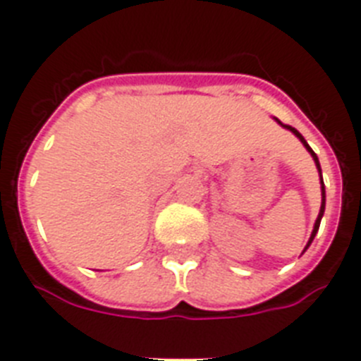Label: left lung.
I'll return each instance as SVG.
<instances>
[{
    "instance_id": "obj_1",
    "label": "left lung",
    "mask_w": 361,
    "mask_h": 361,
    "mask_svg": "<svg viewBox=\"0 0 361 361\" xmlns=\"http://www.w3.org/2000/svg\"><path fill=\"white\" fill-rule=\"evenodd\" d=\"M276 121H279V120H276ZM279 123H281V121H279ZM281 125H282V127H286V129H288V130H291V133H293L295 136H297V138H299L300 142H302V145H305V147H306V151H308V153L312 154V159H314L315 166H317V171H319V175H321V164H319V159H317V154H315L314 151H312V147H310V145H308V142H306V140L302 138V134H300L297 129H293V127H290V125H284V123H281ZM324 202H326V195H324V183H323V177H321V210H319V216H317V219H315L314 231H312V236H310L308 243H306L305 251L310 247V243L314 241V238H315V234H317V231H319L321 217H323V214H324ZM305 251H302V252H305Z\"/></svg>"
}]
</instances>
